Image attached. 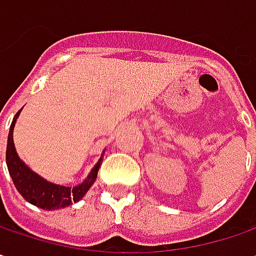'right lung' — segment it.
<instances>
[{
	"mask_svg": "<svg viewBox=\"0 0 256 256\" xmlns=\"http://www.w3.org/2000/svg\"><path fill=\"white\" fill-rule=\"evenodd\" d=\"M21 110L18 112L14 118L11 128H10V134H8V143H6V166H8V172L12 178L15 188L18 190V192L28 202H31L36 207L42 210H58V208H65L70 206L72 202H78L79 200L84 198V196L88 192V190L92 187V184L96 181L98 172L100 167L102 158L96 163V166L92 168V172H89V176L86 177L79 186L75 187H65V186H58L54 182H49L45 178H42L36 172H34L25 166L22 160L16 154L15 146H14V126L15 122L18 119Z\"/></svg>",
	"mask_w": 256,
	"mask_h": 256,
	"instance_id": "1",
	"label": "right lung"
}]
</instances>
